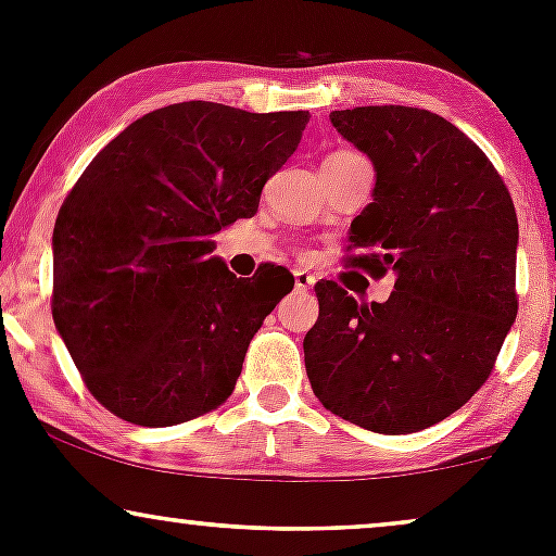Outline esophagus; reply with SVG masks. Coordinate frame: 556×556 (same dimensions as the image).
<instances>
[{"instance_id":"1","label":"esophagus","mask_w":556,"mask_h":556,"mask_svg":"<svg viewBox=\"0 0 556 556\" xmlns=\"http://www.w3.org/2000/svg\"><path fill=\"white\" fill-rule=\"evenodd\" d=\"M314 285H316L314 274H308L305 269H298L295 271V290L298 292H308Z\"/></svg>"}]
</instances>
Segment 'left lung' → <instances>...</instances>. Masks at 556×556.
<instances>
[{
	"label": "left lung",
	"instance_id": "obj_1",
	"mask_svg": "<svg viewBox=\"0 0 556 556\" xmlns=\"http://www.w3.org/2000/svg\"><path fill=\"white\" fill-rule=\"evenodd\" d=\"M371 159L374 201L350 225V258L394 274L384 303L318 282L305 374L327 410L376 433L439 424L489 379L518 316V216L486 154L416 106L329 114Z\"/></svg>",
	"mask_w": 556,
	"mask_h": 556
}]
</instances>
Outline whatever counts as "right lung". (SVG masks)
<instances>
[{"mask_svg":"<svg viewBox=\"0 0 556 556\" xmlns=\"http://www.w3.org/2000/svg\"><path fill=\"white\" fill-rule=\"evenodd\" d=\"M308 112L182 101L96 154L56 216L54 327L106 410L175 426L232 394L248 344L295 285L264 264L238 279L214 235L258 212Z\"/></svg>","mask_w":556,"mask_h":556,"instance_id":"right-lung-1","label":"right lung"}]
</instances>
